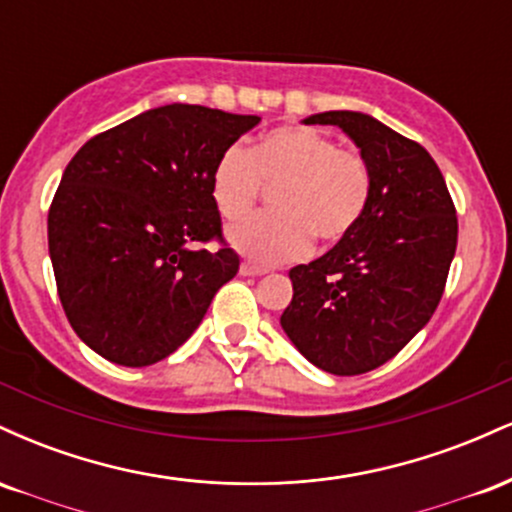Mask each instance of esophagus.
I'll list each match as a JSON object with an SVG mask.
<instances>
[{
	"instance_id": "34e87169",
	"label": "esophagus",
	"mask_w": 512,
	"mask_h": 512,
	"mask_svg": "<svg viewBox=\"0 0 512 512\" xmlns=\"http://www.w3.org/2000/svg\"><path fill=\"white\" fill-rule=\"evenodd\" d=\"M240 274H243V276H262V274H267V269L257 267V264H252V262H243V264H240Z\"/></svg>"
}]
</instances>
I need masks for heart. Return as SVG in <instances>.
Returning <instances> with one entry per match:
<instances>
[{
    "label": "heart",
    "instance_id": "1",
    "mask_svg": "<svg viewBox=\"0 0 512 512\" xmlns=\"http://www.w3.org/2000/svg\"><path fill=\"white\" fill-rule=\"evenodd\" d=\"M274 187V211L228 228V243L252 262L276 264L308 252L310 238L337 243L356 226L370 197V168L356 151L313 127H276L255 149L233 144L211 170V199L223 219H238Z\"/></svg>",
    "mask_w": 512,
    "mask_h": 512
}]
</instances>
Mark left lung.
<instances>
[{"label": "left lung", "mask_w": 512, "mask_h": 512, "mask_svg": "<svg viewBox=\"0 0 512 512\" xmlns=\"http://www.w3.org/2000/svg\"><path fill=\"white\" fill-rule=\"evenodd\" d=\"M334 125L370 168L366 211L330 252L293 267L281 327L301 354L334 375L383 366L436 313L457 248L443 173L421 144L354 110L305 117Z\"/></svg>", "instance_id": "left-lung-1"}]
</instances>
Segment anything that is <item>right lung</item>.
<instances>
[{
    "mask_svg": "<svg viewBox=\"0 0 512 512\" xmlns=\"http://www.w3.org/2000/svg\"><path fill=\"white\" fill-rule=\"evenodd\" d=\"M260 125L204 105L173 103L88 142L64 168L48 214L57 293L86 346L142 368L182 346L211 298L238 274L211 199L223 149Z\"/></svg>",
    "mask_w": 512,
    "mask_h": 512,
    "instance_id": "add662e5",
    "label": "right lung"
}]
</instances>
